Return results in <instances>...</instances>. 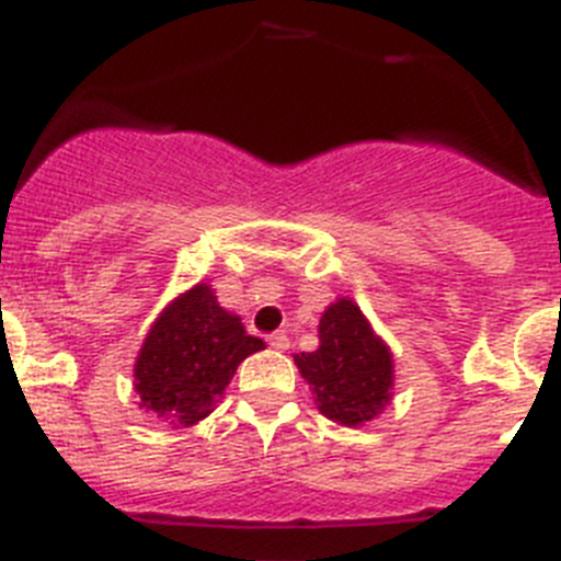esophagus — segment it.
I'll return each mask as SVG.
<instances>
[{
    "label": "esophagus",
    "mask_w": 561,
    "mask_h": 561,
    "mask_svg": "<svg viewBox=\"0 0 561 561\" xmlns=\"http://www.w3.org/2000/svg\"><path fill=\"white\" fill-rule=\"evenodd\" d=\"M268 343H271V346H274L276 352L290 350V337H287L285 332H274V335H268Z\"/></svg>",
    "instance_id": "obj_1"
}]
</instances>
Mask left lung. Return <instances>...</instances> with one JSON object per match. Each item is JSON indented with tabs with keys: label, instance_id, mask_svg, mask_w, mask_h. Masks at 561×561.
Here are the masks:
<instances>
[{
	"label": "left lung",
	"instance_id": "obj_1",
	"mask_svg": "<svg viewBox=\"0 0 561 561\" xmlns=\"http://www.w3.org/2000/svg\"><path fill=\"white\" fill-rule=\"evenodd\" d=\"M316 408L343 427L371 422L393 397V355L352 299H335L318 321V350L293 357Z\"/></svg>",
	"mask_w": 561,
	"mask_h": 561
}]
</instances>
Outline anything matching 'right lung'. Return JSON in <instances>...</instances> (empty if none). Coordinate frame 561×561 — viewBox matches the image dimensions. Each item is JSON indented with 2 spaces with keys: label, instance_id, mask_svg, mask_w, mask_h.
Segmentation results:
<instances>
[{
  "label": "right lung",
  "instance_id": "obj_1",
  "mask_svg": "<svg viewBox=\"0 0 561 561\" xmlns=\"http://www.w3.org/2000/svg\"><path fill=\"white\" fill-rule=\"evenodd\" d=\"M260 350L265 343L218 305L211 285L198 282L179 293L145 335L134 363L139 408L173 427L198 425L215 411L237 366Z\"/></svg>",
  "mask_w": 561,
  "mask_h": 561
}]
</instances>
